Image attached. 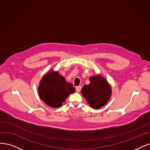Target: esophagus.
<instances>
[{
	"mask_svg": "<svg viewBox=\"0 0 150 150\" xmlns=\"http://www.w3.org/2000/svg\"><path fill=\"white\" fill-rule=\"evenodd\" d=\"M76 88V90L77 92H80V91H81V86H77L75 87Z\"/></svg>",
	"mask_w": 150,
	"mask_h": 150,
	"instance_id": "1",
	"label": "esophagus"
}]
</instances>
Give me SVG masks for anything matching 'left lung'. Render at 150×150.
Wrapping results in <instances>:
<instances>
[{"label": "left lung", "instance_id": "left-lung-1", "mask_svg": "<svg viewBox=\"0 0 150 150\" xmlns=\"http://www.w3.org/2000/svg\"><path fill=\"white\" fill-rule=\"evenodd\" d=\"M89 80L90 84L84 85L81 93L91 108L98 109L108 102L112 94V88L100 75L91 76Z\"/></svg>", "mask_w": 150, "mask_h": 150}]
</instances>
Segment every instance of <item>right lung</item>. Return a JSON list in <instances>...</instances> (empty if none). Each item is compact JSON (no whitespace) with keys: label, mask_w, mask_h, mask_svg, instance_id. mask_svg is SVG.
Here are the masks:
<instances>
[{"label":"right lung","mask_w":150,"mask_h":150,"mask_svg":"<svg viewBox=\"0 0 150 150\" xmlns=\"http://www.w3.org/2000/svg\"><path fill=\"white\" fill-rule=\"evenodd\" d=\"M73 85L57 71H50L43 77L38 86L40 97L52 108H60L70 94L75 92Z\"/></svg>","instance_id":"1"}]
</instances>
